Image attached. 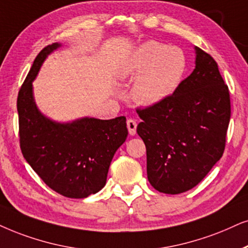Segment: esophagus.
Returning <instances> with one entry per match:
<instances>
[{"label":"esophagus","instance_id":"1","mask_svg":"<svg viewBox=\"0 0 248 248\" xmlns=\"http://www.w3.org/2000/svg\"><path fill=\"white\" fill-rule=\"evenodd\" d=\"M127 127H128V131H129V134L131 136H134V135L136 134V127H137L136 122L129 119V120H127Z\"/></svg>","mask_w":248,"mask_h":248}]
</instances>
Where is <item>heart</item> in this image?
I'll return each mask as SVG.
<instances>
[{"label":"heart","instance_id":"heart-1","mask_svg":"<svg viewBox=\"0 0 248 248\" xmlns=\"http://www.w3.org/2000/svg\"><path fill=\"white\" fill-rule=\"evenodd\" d=\"M189 62L180 46L146 41L130 51L118 66L121 80H134L131 96L137 104L155 106L177 92Z\"/></svg>","mask_w":248,"mask_h":248}]
</instances>
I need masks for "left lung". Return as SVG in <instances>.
Returning <instances> with one entry per match:
<instances>
[{
    "label": "left lung",
    "instance_id": "8db88e82",
    "mask_svg": "<svg viewBox=\"0 0 248 248\" xmlns=\"http://www.w3.org/2000/svg\"><path fill=\"white\" fill-rule=\"evenodd\" d=\"M196 67L162 104L137 109L150 184L178 194L203 180L221 159L230 121L228 86L212 56L198 46Z\"/></svg>",
    "mask_w": 248,
    "mask_h": 248
}]
</instances>
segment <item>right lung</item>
I'll use <instances>...</instances> for the list:
<instances>
[{"label":"right lung","mask_w":248,"mask_h":248,"mask_svg":"<svg viewBox=\"0 0 248 248\" xmlns=\"http://www.w3.org/2000/svg\"><path fill=\"white\" fill-rule=\"evenodd\" d=\"M61 46L56 42L41 50L18 93L20 149L49 187L67 198H87L105 186L114 153L128 136L126 118L58 122L40 111L33 81L46 57Z\"/></svg>","instance_id":"add662e5"}]
</instances>
